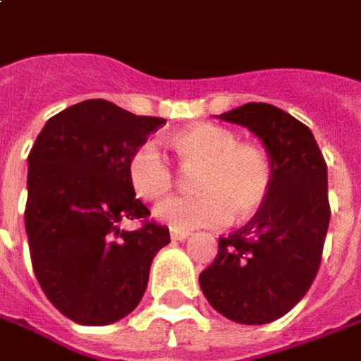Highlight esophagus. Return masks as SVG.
I'll list each match as a JSON object with an SVG mask.
<instances>
[{
  "instance_id": "obj_1",
  "label": "esophagus",
  "mask_w": 361,
  "mask_h": 361,
  "mask_svg": "<svg viewBox=\"0 0 361 361\" xmlns=\"http://www.w3.org/2000/svg\"><path fill=\"white\" fill-rule=\"evenodd\" d=\"M188 235H190L188 231H176L173 229L171 231V241H183V239H188Z\"/></svg>"
}]
</instances>
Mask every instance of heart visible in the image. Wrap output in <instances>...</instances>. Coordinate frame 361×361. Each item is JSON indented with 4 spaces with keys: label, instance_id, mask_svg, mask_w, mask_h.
Wrapping results in <instances>:
<instances>
[{
    "label": "heart",
    "instance_id": "heart-1",
    "mask_svg": "<svg viewBox=\"0 0 361 361\" xmlns=\"http://www.w3.org/2000/svg\"><path fill=\"white\" fill-rule=\"evenodd\" d=\"M181 168H200L193 180L195 195H181L156 207V217L176 231L217 227L249 219L263 207L273 183V168L263 149L239 142L231 130L215 124H195L170 140ZM128 178L138 197L156 201L170 193L176 176L170 161L154 142L132 152Z\"/></svg>",
    "mask_w": 361,
    "mask_h": 361
}]
</instances>
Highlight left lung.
I'll return each instance as SVG.
<instances>
[{
	"label": "left lung",
	"instance_id": "1",
	"mask_svg": "<svg viewBox=\"0 0 361 361\" xmlns=\"http://www.w3.org/2000/svg\"><path fill=\"white\" fill-rule=\"evenodd\" d=\"M219 118L263 140L273 183L251 221L219 237L201 290L233 322L269 324L300 302L320 269L330 223L326 161L310 128L273 104L249 102Z\"/></svg>",
	"mask_w": 361,
	"mask_h": 361
}]
</instances>
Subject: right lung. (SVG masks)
<instances>
[{
	"mask_svg": "<svg viewBox=\"0 0 361 361\" xmlns=\"http://www.w3.org/2000/svg\"><path fill=\"white\" fill-rule=\"evenodd\" d=\"M166 124L92 98L49 118L29 152L25 229L31 264L61 314L106 326L146 293L170 229L148 219L128 178L132 152ZM142 219L136 232L119 221Z\"/></svg>",
	"mask_w": 361,
	"mask_h": 361,
	"instance_id": "1",
	"label": "right lung"
}]
</instances>
